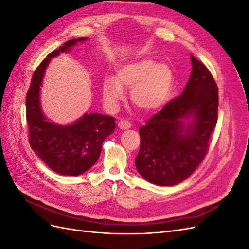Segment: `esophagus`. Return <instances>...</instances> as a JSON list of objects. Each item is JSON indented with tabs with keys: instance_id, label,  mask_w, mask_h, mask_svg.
Wrapping results in <instances>:
<instances>
[{
	"instance_id": "34e87169",
	"label": "esophagus",
	"mask_w": 249,
	"mask_h": 249,
	"mask_svg": "<svg viewBox=\"0 0 249 249\" xmlns=\"http://www.w3.org/2000/svg\"><path fill=\"white\" fill-rule=\"evenodd\" d=\"M131 125H132L131 123L129 122V120H126V119H122V120H120V122H118V126H119L122 130L130 129Z\"/></svg>"
}]
</instances>
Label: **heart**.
I'll list each match as a JSON object with an SVG mask.
<instances>
[{"instance_id":"1","label":"heart","mask_w":249,"mask_h":249,"mask_svg":"<svg viewBox=\"0 0 249 249\" xmlns=\"http://www.w3.org/2000/svg\"><path fill=\"white\" fill-rule=\"evenodd\" d=\"M172 83L173 73L167 64L145 58L120 67L115 80L105 79L103 95L109 105L116 106L124 97V89H131L135 106L143 111H154L168 100Z\"/></svg>"}]
</instances>
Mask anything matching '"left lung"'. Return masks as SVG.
<instances>
[{
    "label": "left lung",
    "mask_w": 249,
    "mask_h": 249,
    "mask_svg": "<svg viewBox=\"0 0 249 249\" xmlns=\"http://www.w3.org/2000/svg\"><path fill=\"white\" fill-rule=\"evenodd\" d=\"M192 72L182 94L139 130L135 165L148 182L172 186L190 177L205 159L217 124L218 88L207 66L191 55ZM191 117L186 126L183 119Z\"/></svg>",
    "instance_id": "left-lung-1"
}]
</instances>
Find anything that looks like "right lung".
I'll use <instances>...</instances> for the list:
<instances>
[{
    "mask_svg": "<svg viewBox=\"0 0 249 249\" xmlns=\"http://www.w3.org/2000/svg\"><path fill=\"white\" fill-rule=\"evenodd\" d=\"M85 39L69 40L50 53L35 70L26 97L30 146L53 171L63 176H79L91 168L101 155L104 140L116 125L114 117L100 113L85 114L72 124L60 125L48 122L41 112L39 90L50 60Z\"/></svg>",
    "mask_w": 249,
    "mask_h": 249,
    "instance_id": "1",
    "label": "right lung"
}]
</instances>
